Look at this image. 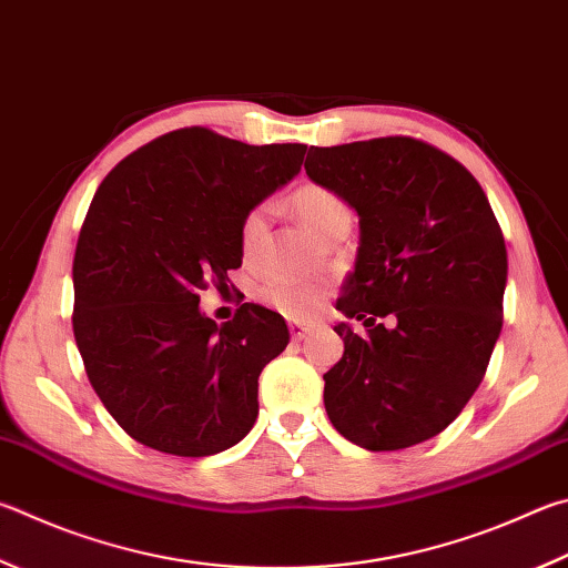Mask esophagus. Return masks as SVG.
<instances>
[{
	"mask_svg": "<svg viewBox=\"0 0 568 568\" xmlns=\"http://www.w3.org/2000/svg\"><path fill=\"white\" fill-rule=\"evenodd\" d=\"M291 335H293V339H305L307 335H311V327L303 323H291Z\"/></svg>",
	"mask_w": 568,
	"mask_h": 568,
	"instance_id": "1",
	"label": "esophagus"
}]
</instances>
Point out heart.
Segmentation results:
<instances>
[{
	"instance_id": "b5f03b06",
	"label": "heart",
	"mask_w": 568,
	"mask_h": 568,
	"mask_svg": "<svg viewBox=\"0 0 568 568\" xmlns=\"http://www.w3.org/2000/svg\"><path fill=\"white\" fill-rule=\"evenodd\" d=\"M293 205L301 213V219L305 221L307 229L317 233L320 239L337 225L339 221H349L347 203L339 199L335 191H329L327 185L320 183H303L293 191ZM271 219H273V203L271 201H261L251 205L245 215L241 219V229H239V241H241V251L245 257H251L261 248V243L265 239L267 229H271ZM261 301L265 305H271L273 311H277L291 320H311L320 313V307L325 303L327 287L317 281H303V277H271L261 285Z\"/></svg>"
}]
</instances>
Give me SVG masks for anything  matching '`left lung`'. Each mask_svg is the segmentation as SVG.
I'll return each mask as SVG.
<instances>
[{"label":"left lung","instance_id":"obj_1","mask_svg":"<svg viewBox=\"0 0 568 568\" xmlns=\"http://www.w3.org/2000/svg\"><path fill=\"white\" fill-rule=\"evenodd\" d=\"M305 173L359 215L337 311L365 333L335 325L345 353L323 375L327 417L369 452L419 445L457 419L499 339V223L459 161L412 136L311 146Z\"/></svg>","mask_w":568,"mask_h":568}]
</instances>
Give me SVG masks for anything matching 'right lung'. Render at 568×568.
Wrapping results in <instances>:
<instances>
[{
  "label": "right lung",
  "mask_w": 568,
  "mask_h": 568,
  "mask_svg": "<svg viewBox=\"0 0 568 568\" xmlns=\"http://www.w3.org/2000/svg\"><path fill=\"white\" fill-rule=\"evenodd\" d=\"M305 143H251L203 126L153 139L101 181L74 253V337L91 387L141 445L209 457L248 435L257 377L285 320L243 303L215 325L201 291L241 267V219L297 176Z\"/></svg>",
  "instance_id": "right-lung-1"
}]
</instances>
